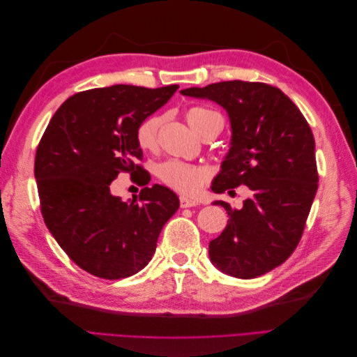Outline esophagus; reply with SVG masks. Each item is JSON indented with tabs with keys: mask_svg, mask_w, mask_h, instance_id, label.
<instances>
[{
	"mask_svg": "<svg viewBox=\"0 0 357 357\" xmlns=\"http://www.w3.org/2000/svg\"><path fill=\"white\" fill-rule=\"evenodd\" d=\"M195 205H198V201L190 199V198H188V197H180V207H181V208L195 207Z\"/></svg>",
	"mask_w": 357,
	"mask_h": 357,
	"instance_id": "obj_1",
	"label": "esophagus"
}]
</instances>
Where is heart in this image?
Instances as JSON below:
<instances>
[{"label": "heart", "mask_w": 357, "mask_h": 357, "mask_svg": "<svg viewBox=\"0 0 357 357\" xmlns=\"http://www.w3.org/2000/svg\"><path fill=\"white\" fill-rule=\"evenodd\" d=\"M185 116L190 128L199 135L204 126L207 125L208 119L218 116V113L210 109H205V107H190ZM160 122V116L152 114L143 119L137 126L135 138L138 146L143 150H153L158 146V132ZM156 176L168 188L186 193V195H193V193L202 188L204 181L207 180L208 171L204 167L192 165L178 159H168L156 167Z\"/></svg>", "instance_id": "heart-1"}]
</instances>
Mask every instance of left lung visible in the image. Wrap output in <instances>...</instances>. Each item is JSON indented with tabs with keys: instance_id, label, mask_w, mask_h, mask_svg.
Returning <instances> with one entry per match:
<instances>
[{
	"instance_id": "left-lung-1",
	"label": "left lung",
	"mask_w": 357,
	"mask_h": 357,
	"mask_svg": "<svg viewBox=\"0 0 357 357\" xmlns=\"http://www.w3.org/2000/svg\"><path fill=\"white\" fill-rule=\"evenodd\" d=\"M180 92L218 102L229 116L231 147L211 190L250 189L240 210L214 201L229 219L210 241L211 262L236 278L264 275L294 253L316 197L311 128L287 95L265 83L231 80Z\"/></svg>"
}]
</instances>
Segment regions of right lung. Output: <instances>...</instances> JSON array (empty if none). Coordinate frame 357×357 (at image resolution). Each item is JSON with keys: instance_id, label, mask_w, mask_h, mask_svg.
<instances>
[{"instance_id": "add662e5", "label": "right lung", "mask_w": 357, "mask_h": 357, "mask_svg": "<svg viewBox=\"0 0 357 357\" xmlns=\"http://www.w3.org/2000/svg\"><path fill=\"white\" fill-rule=\"evenodd\" d=\"M177 89L114 84L79 92L43 134L34 165L43 219L71 261L92 275L117 280L142 271L180 207L176 193L160 185L146 186L128 203L109 192L122 170L142 185L150 181L139 165L137 126Z\"/></svg>"}]
</instances>
